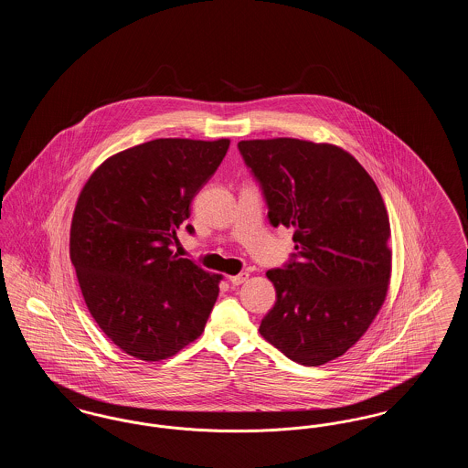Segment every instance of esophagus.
Masks as SVG:
<instances>
[{
    "label": "esophagus",
    "instance_id": "obj_1",
    "mask_svg": "<svg viewBox=\"0 0 468 468\" xmlns=\"http://www.w3.org/2000/svg\"><path fill=\"white\" fill-rule=\"evenodd\" d=\"M249 279V273H239V275H231V277H228V282L231 284V286H240V284H244L245 281Z\"/></svg>",
    "mask_w": 468,
    "mask_h": 468
}]
</instances>
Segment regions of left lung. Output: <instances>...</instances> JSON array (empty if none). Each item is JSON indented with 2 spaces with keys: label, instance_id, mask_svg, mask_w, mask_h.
Returning a JSON list of instances; mask_svg holds the SVG:
<instances>
[{
  "label": "left lung",
  "instance_id": "1",
  "mask_svg": "<svg viewBox=\"0 0 468 468\" xmlns=\"http://www.w3.org/2000/svg\"><path fill=\"white\" fill-rule=\"evenodd\" d=\"M273 226L294 228L296 252L268 270L277 300L260 334L292 361L342 356L384 303L389 219L376 182L349 153L296 138L239 142Z\"/></svg>",
  "mask_w": 468,
  "mask_h": 468
}]
</instances>
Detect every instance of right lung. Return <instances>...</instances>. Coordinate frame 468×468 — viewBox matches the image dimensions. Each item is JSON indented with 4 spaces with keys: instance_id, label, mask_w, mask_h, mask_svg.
Instances as JSON below:
<instances>
[{
    "instance_id": "obj_1",
    "label": "right lung",
    "mask_w": 468,
    "mask_h": 468,
    "mask_svg": "<svg viewBox=\"0 0 468 468\" xmlns=\"http://www.w3.org/2000/svg\"><path fill=\"white\" fill-rule=\"evenodd\" d=\"M228 147V138L151 140L109 157L79 197L69 258L90 315L132 356H174L205 328L221 275L172 245L180 228L195 233L191 201Z\"/></svg>"
}]
</instances>
